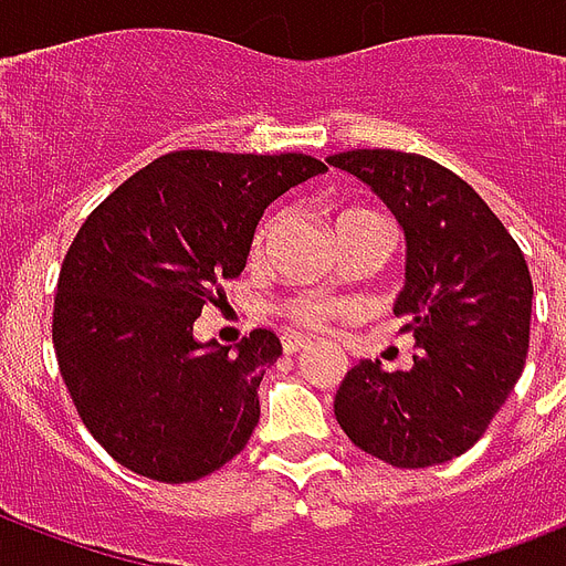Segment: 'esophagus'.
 <instances>
[{
    "label": "esophagus",
    "mask_w": 566,
    "mask_h": 566,
    "mask_svg": "<svg viewBox=\"0 0 566 566\" xmlns=\"http://www.w3.org/2000/svg\"><path fill=\"white\" fill-rule=\"evenodd\" d=\"M282 346L284 353L287 355H296V353H305V349H311V337H302V335H284L282 337Z\"/></svg>",
    "instance_id": "1"
}]
</instances>
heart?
<instances>
[{
  "instance_id": "obj_1",
  "label": "heart",
  "mask_w": 566,
  "mask_h": 566,
  "mask_svg": "<svg viewBox=\"0 0 566 566\" xmlns=\"http://www.w3.org/2000/svg\"><path fill=\"white\" fill-rule=\"evenodd\" d=\"M353 213V211H349ZM266 231H270V222H264L261 229L255 231V249L264 243ZM287 314H291L296 323H302V326H311V328H323L332 317H337L340 314V308H337L335 302H326V300H317V296H300V300L287 302Z\"/></svg>"
}]
</instances>
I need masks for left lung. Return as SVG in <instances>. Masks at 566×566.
<instances>
[{"label":"left lung","instance_id":"8db88e82","mask_svg":"<svg viewBox=\"0 0 566 566\" xmlns=\"http://www.w3.org/2000/svg\"><path fill=\"white\" fill-rule=\"evenodd\" d=\"M353 172L405 231L411 370L361 361L346 373L335 417L346 438L394 467L447 464L482 438L523 376L532 323V275L517 240L455 172L394 149L326 158Z\"/></svg>","mask_w":566,"mask_h":566}]
</instances>
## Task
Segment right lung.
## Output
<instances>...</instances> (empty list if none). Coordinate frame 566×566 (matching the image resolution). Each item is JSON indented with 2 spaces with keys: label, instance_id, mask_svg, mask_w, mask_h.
I'll return each instance as SVG.
<instances>
[{
  "label": "right lung",
  "instance_id": "1",
  "mask_svg": "<svg viewBox=\"0 0 566 566\" xmlns=\"http://www.w3.org/2000/svg\"><path fill=\"white\" fill-rule=\"evenodd\" d=\"M326 170L296 153L181 149L84 220L57 275L52 344L82 422L132 473L196 482L249 443L282 344L266 328L238 349L199 344L193 323L243 273L266 205Z\"/></svg>",
  "mask_w": 566,
  "mask_h": 566
}]
</instances>
